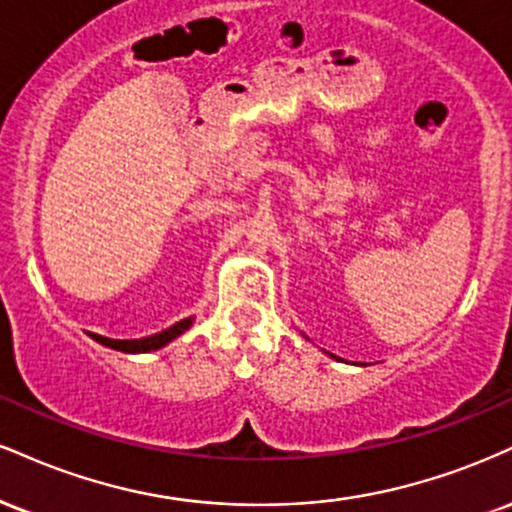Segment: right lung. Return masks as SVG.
Listing matches in <instances>:
<instances>
[{
	"label": "right lung",
	"mask_w": 512,
	"mask_h": 512,
	"mask_svg": "<svg viewBox=\"0 0 512 512\" xmlns=\"http://www.w3.org/2000/svg\"><path fill=\"white\" fill-rule=\"evenodd\" d=\"M190 322L193 319H181V322H176L174 326H169V329L159 331L155 336H147V338H135V341H114V338H104L100 334H90L95 338L97 343H102V346L107 348H114V350H121V353H150V350H157L166 346L169 341H174L176 336H181L183 331L188 329Z\"/></svg>",
	"instance_id": "right-lung-1"
}]
</instances>
